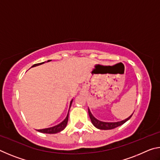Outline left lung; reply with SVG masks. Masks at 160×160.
Segmentation results:
<instances>
[{
  "mask_svg": "<svg viewBox=\"0 0 160 160\" xmlns=\"http://www.w3.org/2000/svg\"><path fill=\"white\" fill-rule=\"evenodd\" d=\"M88 113L91 119L92 123L97 128L100 129V130H111V129L115 128L116 127H118L121 125H123V124L125 123L127 121H128L129 119L131 118L132 115L133 114V113H132L128 118L124 119L123 121H117V122H104V121H99L94 117V116L92 114V113L89 108H88Z\"/></svg>",
  "mask_w": 160,
  "mask_h": 160,
  "instance_id": "1",
  "label": "left lung"
}]
</instances>
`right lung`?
<instances>
[{"label":"right lung","instance_id":"add662e5","mask_svg":"<svg viewBox=\"0 0 160 160\" xmlns=\"http://www.w3.org/2000/svg\"><path fill=\"white\" fill-rule=\"evenodd\" d=\"M51 60H48L47 62H50ZM45 62H42V63H37V64H34L32 66L31 68H33L35 66H40V65H42L43 63H44ZM72 99L71 101H70V106H69V109H68V114L66 116V118L64 119V120L61 122L59 124L56 126H54L53 127H50V128H44V129H39V130H37V131H39L40 132H43V133H48V134H54V133H57V132H59L63 131V130L66 128V126H67V123H68V114H69V111L70 109V107H71V104H72Z\"/></svg>","mask_w":160,"mask_h":160}]
</instances>
